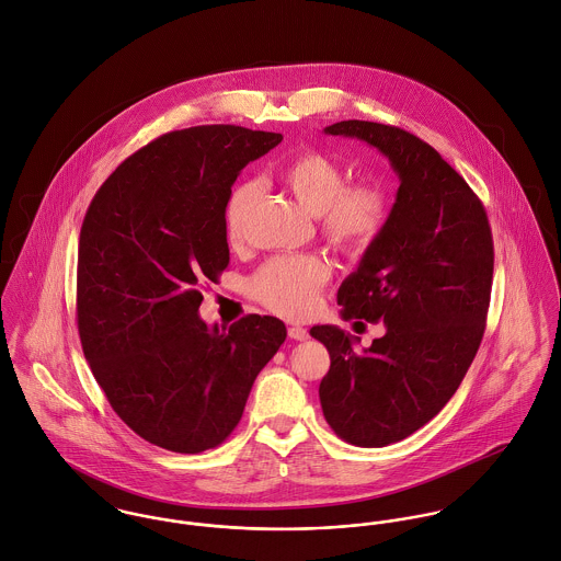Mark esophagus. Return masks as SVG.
Segmentation results:
<instances>
[{
    "mask_svg": "<svg viewBox=\"0 0 561 561\" xmlns=\"http://www.w3.org/2000/svg\"><path fill=\"white\" fill-rule=\"evenodd\" d=\"M287 334H289V339H294V341H307V339H309V330L302 328V325H289V328H287Z\"/></svg>",
    "mask_w": 561,
    "mask_h": 561,
    "instance_id": "obj_1",
    "label": "esophagus"
}]
</instances>
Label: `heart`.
I'll return each instance as SVG.
<instances>
[{
	"label": "heart",
	"instance_id": "obj_1",
	"mask_svg": "<svg viewBox=\"0 0 561 561\" xmlns=\"http://www.w3.org/2000/svg\"><path fill=\"white\" fill-rule=\"evenodd\" d=\"M280 183L313 216L321 236L345 252H365L385 233L391 201L378 183L345 185L343 168L320 151H305L278 172ZM256 185L238 183L225 201L227 240L240 245L248 236ZM330 278V265L318 254L270 259L248 280L254 300L285 318H305L318 305V294Z\"/></svg>",
	"mask_w": 561,
	"mask_h": 561
}]
</instances>
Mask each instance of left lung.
<instances>
[{"mask_svg":"<svg viewBox=\"0 0 561 561\" xmlns=\"http://www.w3.org/2000/svg\"><path fill=\"white\" fill-rule=\"evenodd\" d=\"M358 138L400 176L389 225L339 287L343 320L385 321L358 339L313 325L330 354L320 385L328 425L356 447H387L434 419L467 376L485 330L494 245L469 183L427 142L393 125L341 121L323 129Z\"/></svg>","mask_w":561,"mask_h":561,"instance_id":"8db88e82","label":"left lung"}]
</instances>
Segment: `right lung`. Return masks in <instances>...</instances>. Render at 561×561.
Masks as SVG:
<instances>
[{
    "label": "right lung",
    "instance_id": "1",
    "mask_svg": "<svg viewBox=\"0 0 561 561\" xmlns=\"http://www.w3.org/2000/svg\"><path fill=\"white\" fill-rule=\"evenodd\" d=\"M280 134L201 125L163 134L94 194L78 250L83 356L114 412L145 440L201 454L238 427L259 371L287 336L270 316L198 318L201 283L229 265L225 201Z\"/></svg>",
    "mask_w": 561,
    "mask_h": 561
}]
</instances>
